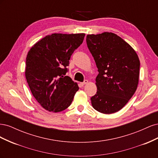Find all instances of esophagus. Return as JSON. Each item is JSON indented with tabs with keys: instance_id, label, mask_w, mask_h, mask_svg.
<instances>
[{
	"instance_id": "obj_1",
	"label": "esophagus",
	"mask_w": 158,
	"mask_h": 158,
	"mask_svg": "<svg viewBox=\"0 0 158 158\" xmlns=\"http://www.w3.org/2000/svg\"><path fill=\"white\" fill-rule=\"evenodd\" d=\"M88 80H85L84 81V82H82V83H81V84H82V85H84L86 84H88Z\"/></svg>"
}]
</instances>
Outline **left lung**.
I'll return each instance as SVG.
<instances>
[{
  "label": "left lung",
  "instance_id": "1",
  "mask_svg": "<svg viewBox=\"0 0 158 158\" xmlns=\"http://www.w3.org/2000/svg\"><path fill=\"white\" fill-rule=\"evenodd\" d=\"M86 43L99 72L97 93L91 98L92 106L103 114L116 113L137 89L139 58L128 43L111 32L87 35Z\"/></svg>",
  "mask_w": 158,
  "mask_h": 158
}]
</instances>
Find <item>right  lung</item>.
<instances>
[{
  "mask_svg": "<svg viewBox=\"0 0 158 158\" xmlns=\"http://www.w3.org/2000/svg\"><path fill=\"white\" fill-rule=\"evenodd\" d=\"M85 33H52L33 45L26 57L25 76L33 97L47 111L58 113L68 108L76 92V82L68 76L66 66Z\"/></svg>",
  "mask_w": 158,
  "mask_h": 158,
  "instance_id": "right-lung-1",
  "label": "right lung"
}]
</instances>
